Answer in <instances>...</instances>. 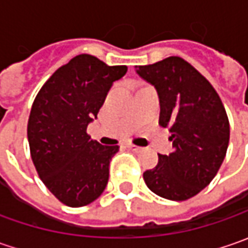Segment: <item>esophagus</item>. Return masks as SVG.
<instances>
[{
  "label": "esophagus",
  "mask_w": 248,
  "mask_h": 248,
  "mask_svg": "<svg viewBox=\"0 0 248 248\" xmlns=\"http://www.w3.org/2000/svg\"><path fill=\"white\" fill-rule=\"evenodd\" d=\"M127 148H128L129 150H132V152H135V153H139V152H142V148H140V146L132 145V143H128V145H127Z\"/></svg>",
  "instance_id": "1"
}]
</instances>
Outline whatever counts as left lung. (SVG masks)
I'll use <instances>...</instances> for the list:
<instances>
[{
    "mask_svg": "<svg viewBox=\"0 0 248 248\" xmlns=\"http://www.w3.org/2000/svg\"><path fill=\"white\" fill-rule=\"evenodd\" d=\"M135 69L157 91L158 124L171 132L174 148L168 156L158 155L157 166L143 172L145 184L160 197L187 200L214 179L226 155L231 129L222 100L179 56Z\"/></svg>",
    "mask_w": 248,
    "mask_h": 248,
    "instance_id": "left-lung-1",
    "label": "left lung"
}]
</instances>
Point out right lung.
Segmentation results:
<instances>
[{
    "label": "right lung",
    "instance_id": "1",
    "mask_svg": "<svg viewBox=\"0 0 248 248\" xmlns=\"http://www.w3.org/2000/svg\"><path fill=\"white\" fill-rule=\"evenodd\" d=\"M125 73L127 66H108L81 53L53 73L34 99L27 123L31 160L44 185L63 204H90L108 185L110 160L119 146L91 139L87 127L113 82Z\"/></svg>",
    "mask_w": 248,
    "mask_h": 248
}]
</instances>
